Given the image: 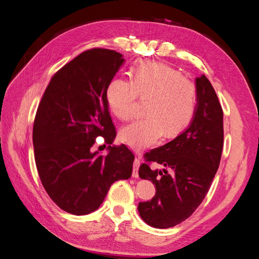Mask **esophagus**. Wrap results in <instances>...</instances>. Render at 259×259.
<instances>
[{
    "label": "esophagus",
    "mask_w": 259,
    "mask_h": 259,
    "mask_svg": "<svg viewBox=\"0 0 259 259\" xmlns=\"http://www.w3.org/2000/svg\"><path fill=\"white\" fill-rule=\"evenodd\" d=\"M139 165H140V159H139V156H136L134 160V163H133V177H135V178L138 177Z\"/></svg>",
    "instance_id": "1"
}]
</instances>
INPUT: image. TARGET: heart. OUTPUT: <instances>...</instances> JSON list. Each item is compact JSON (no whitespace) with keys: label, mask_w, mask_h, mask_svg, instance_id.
I'll use <instances>...</instances> for the list:
<instances>
[{"label":"heart","mask_w":259,"mask_h":259,"mask_svg":"<svg viewBox=\"0 0 259 259\" xmlns=\"http://www.w3.org/2000/svg\"><path fill=\"white\" fill-rule=\"evenodd\" d=\"M150 97L147 116L123 127L121 140L135 149L155 145L163 134L170 137L182 132L194 113L197 90L179 72L159 62H147L136 69L132 81L114 80L107 90V101L121 121L135 114L137 98Z\"/></svg>","instance_id":"1"}]
</instances>
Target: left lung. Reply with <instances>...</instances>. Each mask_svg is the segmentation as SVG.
Here are the masks:
<instances>
[{
  "label": "left lung",
  "instance_id": "8db88e82",
  "mask_svg": "<svg viewBox=\"0 0 259 259\" xmlns=\"http://www.w3.org/2000/svg\"><path fill=\"white\" fill-rule=\"evenodd\" d=\"M197 109L193 120L171 142L144 154L139 177L151 180L155 195L138 204L139 215L154 228L174 227L190 217L208 192L221 163L224 112L205 75L197 77ZM156 162L164 168L154 170Z\"/></svg>",
  "mask_w": 259,
  "mask_h": 259
}]
</instances>
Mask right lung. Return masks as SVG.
Returning <instances> with one entry per match:
<instances>
[{"instance_id":"1","label":"right lung","mask_w":259,"mask_h":259,"mask_svg":"<svg viewBox=\"0 0 259 259\" xmlns=\"http://www.w3.org/2000/svg\"><path fill=\"white\" fill-rule=\"evenodd\" d=\"M124 59L120 53L91 49L55 73L38 104L33 125L38 176L53 202L67 213L85 215L104 202L111 185L132 176L134 154L111 146L116 132L107 90ZM104 137L109 153L90 151Z\"/></svg>"}]
</instances>
